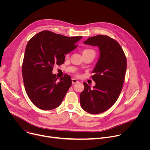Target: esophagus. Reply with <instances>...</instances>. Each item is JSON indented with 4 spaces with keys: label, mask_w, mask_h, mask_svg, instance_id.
Wrapping results in <instances>:
<instances>
[{
    "label": "esophagus",
    "mask_w": 150,
    "mask_h": 150,
    "mask_svg": "<svg viewBox=\"0 0 150 150\" xmlns=\"http://www.w3.org/2000/svg\"><path fill=\"white\" fill-rule=\"evenodd\" d=\"M78 82V81L76 79H75V78H72V83L74 84V83H76V82Z\"/></svg>",
    "instance_id": "34e87169"
}]
</instances>
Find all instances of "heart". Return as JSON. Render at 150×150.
Here are the masks:
<instances>
[{
	"instance_id": "obj_1",
	"label": "heart",
	"mask_w": 150,
	"mask_h": 150,
	"mask_svg": "<svg viewBox=\"0 0 150 150\" xmlns=\"http://www.w3.org/2000/svg\"><path fill=\"white\" fill-rule=\"evenodd\" d=\"M84 52H94V51L93 50H91V49H85L83 51V53ZM69 56V53H67L65 54V57H68Z\"/></svg>"
}]
</instances>
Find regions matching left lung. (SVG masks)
<instances>
[{
    "mask_svg": "<svg viewBox=\"0 0 150 150\" xmlns=\"http://www.w3.org/2000/svg\"><path fill=\"white\" fill-rule=\"evenodd\" d=\"M84 44L99 47L100 54L91 76L96 85L83 82L80 94L81 108L91 114H99L110 109L117 101L123 87L126 71V58L118 42L103 35L88 38Z\"/></svg>",
    "mask_w": 150,
    "mask_h": 150,
    "instance_id": "left-lung-1",
    "label": "left lung"
}]
</instances>
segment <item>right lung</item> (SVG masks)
I'll list each match as a JSON object with an SVG mask.
<instances>
[{"mask_svg":"<svg viewBox=\"0 0 150 150\" xmlns=\"http://www.w3.org/2000/svg\"><path fill=\"white\" fill-rule=\"evenodd\" d=\"M82 36L68 37L49 31H42L28 42L22 66L26 93L38 108L50 110L62 103L71 86L69 75L59 81L52 74L55 65L65 62V54L74 50Z\"/></svg>","mask_w":150,"mask_h":150,"instance_id":"add662e5","label":"right lung"}]
</instances>
